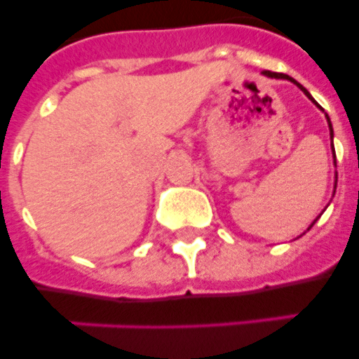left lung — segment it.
I'll return each instance as SVG.
<instances>
[{
  "label": "left lung",
  "mask_w": 359,
  "mask_h": 359,
  "mask_svg": "<svg viewBox=\"0 0 359 359\" xmlns=\"http://www.w3.org/2000/svg\"><path fill=\"white\" fill-rule=\"evenodd\" d=\"M262 73H264L266 77H271V79H286V81H291V82H293V84H297L298 88H300V90L304 91V93H306V97L309 98V100H313V102L316 104V100H315V98H313V97H311L309 91H307L302 84H298V82L294 81V79H291L290 75H286V73H275V72H268V69H264V72H262ZM316 106H318V104H316ZM318 107H320V106H318ZM325 116H327V115H325ZM327 122H329V131H331V140H332V126H331V120H329V116H327ZM332 152H334V147H332ZM316 219H318V217H316ZM316 219H315V221H316ZM315 221H313V224H315ZM313 224H311V226H313ZM311 226H309V228H311Z\"/></svg>",
  "instance_id": "obj_1"
}]
</instances>
